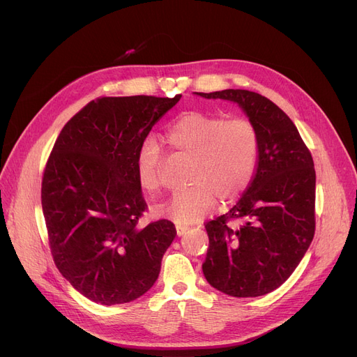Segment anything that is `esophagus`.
<instances>
[{
	"label": "esophagus",
	"instance_id": "obj_1",
	"mask_svg": "<svg viewBox=\"0 0 357 357\" xmlns=\"http://www.w3.org/2000/svg\"><path fill=\"white\" fill-rule=\"evenodd\" d=\"M189 231V228L188 227H180V225H177L176 227V234H177V236H183V235H185V232Z\"/></svg>",
	"mask_w": 357,
	"mask_h": 357
}]
</instances>
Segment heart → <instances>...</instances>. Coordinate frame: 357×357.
<instances>
[{
    "mask_svg": "<svg viewBox=\"0 0 357 357\" xmlns=\"http://www.w3.org/2000/svg\"><path fill=\"white\" fill-rule=\"evenodd\" d=\"M164 138L174 152L189 157L185 181L190 185L157 208L160 216L177 225L199 222L213 211L216 199L220 203L240 199L257 172L260 135L247 117L225 121L218 113L185 112L168 125ZM135 174L146 193L160 192L162 154L155 141L142 144Z\"/></svg>",
    "mask_w": 357,
    "mask_h": 357,
    "instance_id": "b5f03b06",
    "label": "heart"
}]
</instances>
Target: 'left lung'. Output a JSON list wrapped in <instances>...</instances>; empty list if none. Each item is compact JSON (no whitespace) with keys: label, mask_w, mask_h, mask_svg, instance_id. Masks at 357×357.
Wrapping results in <instances>:
<instances>
[{"label":"left lung","mask_w":357,"mask_h":357,"mask_svg":"<svg viewBox=\"0 0 357 357\" xmlns=\"http://www.w3.org/2000/svg\"><path fill=\"white\" fill-rule=\"evenodd\" d=\"M196 94L238 105L260 135L259 165L248 189L225 215L205 225L209 248L203 275L229 296L266 295L294 273L314 238L311 152L291 119L264 96L232 89Z\"/></svg>","instance_id":"8db88e82"}]
</instances>
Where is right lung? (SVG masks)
<instances>
[{"label": "right lung", "instance_id": "1", "mask_svg": "<svg viewBox=\"0 0 357 357\" xmlns=\"http://www.w3.org/2000/svg\"><path fill=\"white\" fill-rule=\"evenodd\" d=\"M173 98L101 97L61 130L42 181V209L50 251L62 276L101 305L138 299L158 279L176 238L167 219L146 227L135 174L138 152Z\"/></svg>", "mask_w": 357, "mask_h": 357}]
</instances>
